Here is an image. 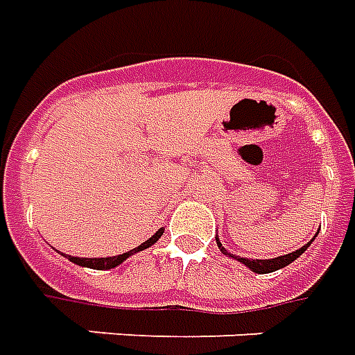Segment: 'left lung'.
<instances>
[{"instance_id": "left-lung-1", "label": "left lung", "mask_w": 355, "mask_h": 355, "mask_svg": "<svg viewBox=\"0 0 355 355\" xmlns=\"http://www.w3.org/2000/svg\"><path fill=\"white\" fill-rule=\"evenodd\" d=\"M311 241H313V239H311ZM216 245L220 246L222 254H225V256H230V258H233V260L241 262L243 266H246L248 270L254 271V273H271V271H277L281 270V268L288 266V263H293L296 258H300V256L306 252V248L310 246V243H308V245H304L302 248H298V250H294V252H288L285 254V256H277V258H271V260H252V258H241V256H235V254L227 252V250L223 248L218 237H216Z\"/></svg>"}]
</instances>
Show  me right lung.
I'll return each mask as SVG.
<instances>
[{
  "instance_id": "1",
  "label": "right lung",
  "mask_w": 355,
  "mask_h": 355,
  "mask_svg": "<svg viewBox=\"0 0 355 355\" xmlns=\"http://www.w3.org/2000/svg\"><path fill=\"white\" fill-rule=\"evenodd\" d=\"M162 233H164V227H160V230L153 235L150 239H147L145 243L137 246V248H133V250H128L124 254H118V256H109V258H78V256H64V258H69L70 262L76 263V266H82V268H89V270H112V268H116L122 262H125L130 256L133 254L141 252L145 248H149L157 243L158 239L162 237Z\"/></svg>"
}]
</instances>
